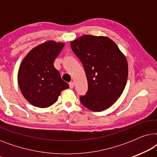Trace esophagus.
<instances>
[{
  "mask_svg": "<svg viewBox=\"0 0 157 157\" xmlns=\"http://www.w3.org/2000/svg\"><path fill=\"white\" fill-rule=\"evenodd\" d=\"M74 82H70L69 83L70 89H73V88H74Z\"/></svg>",
  "mask_w": 157,
  "mask_h": 157,
  "instance_id": "esophagus-1",
  "label": "esophagus"
}]
</instances>
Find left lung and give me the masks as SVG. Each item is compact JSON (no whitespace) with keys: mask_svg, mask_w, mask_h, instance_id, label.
Returning <instances> with one entry per match:
<instances>
[{"mask_svg":"<svg viewBox=\"0 0 157 157\" xmlns=\"http://www.w3.org/2000/svg\"><path fill=\"white\" fill-rule=\"evenodd\" d=\"M83 64L88 91L80 96L83 106L94 111L108 109L120 97L128 78V63L117 45L108 37L85 35L71 42Z\"/></svg>","mask_w":157,"mask_h":157,"instance_id":"8db88e82","label":"left lung"}]
</instances>
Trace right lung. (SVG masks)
<instances>
[{"mask_svg": "<svg viewBox=\"0 0 157 157\" xmlns=\"http://www.w3.org/2000/svg\"><path fill=\"white\" fill-rule=\"evenodd\" d=\"M63 46V43L49 40L33 48L23 60L18 70V86L24 98L33 106H51L61 92L69 87L53 66Z\"/></svg>", "mask_w": 157, "mask_h": 157, "instance_id": "right-lung-1", "label": "right lung"}]
</instances>
